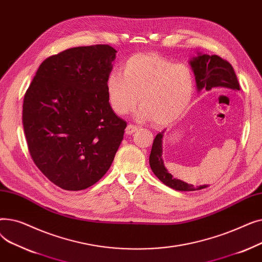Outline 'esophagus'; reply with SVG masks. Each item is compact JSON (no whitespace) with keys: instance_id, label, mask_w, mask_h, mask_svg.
Wrapping results in <instances>:
<instances>
[{"instance_id":"esophagus-1","label":"esophagus","mask_w":262,"mask_h":262,"mask_svg":"<svg viewBox=\"0 0 262 262\" xmlns=\"http://www.w3.org/2000/svg\"><path fill=\"white\" fill-rule=\"evenodd\" d=\"M137 129H138V127H137L136 125H133V124H128L127 127L125 128V133H126L127 135H132V134H134L135 132H137Z\"/></svg>"}]
</instances>
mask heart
Returning <instances> with one entry per match:
<instances>
[{
	"mask_svg": "<svg viewBox=\"0 0 262 262\" xmlns=\"http://www.w3.org/2000/svg\"><path fill=\"white\" fill-rule=\"evenodd\" d=\"M122 73H110L107 96L118 115H126L139 102L135 116L168 125L186 112L194 90V77L185 64H174L156 54H137L122 66Z\"/></svg>",
	"mask_w": 262,
	"mask_h": 262,
	"instance_id": "obj_1",
	"label": "heart"
}]
</instances>
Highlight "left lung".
I'll use <instances>...</instances> for the list:
<instances>
[{"label": "left lung", "instance_id": "1", "mask_svg": "<svg viewBox=\"0 0 262 262\" xmlns=\"http://www.w3.org/2000/svg\"><path fill=\"white\" fill-rule=\"evenodd\" d=\"M190 66L194 72L198 91L203 89L211 90L213 88H227L240 90V85L233 68L217 55H207L198 53V56L190 60ZM163 132L155 137L152 150L149 155V166L154 174L164 185L178 191H195L207 188V185L194 187L181 180L173 177L166 169L162 160V137Z\"/></svg>", "mask_w": 262, "mask_h": 262}]
</instances>
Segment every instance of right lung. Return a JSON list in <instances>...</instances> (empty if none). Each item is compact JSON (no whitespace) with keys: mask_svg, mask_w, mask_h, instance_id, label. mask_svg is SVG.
I'll return each instance as SVG.
<instances>
[{"mask_svg":"<svg viewBox=\"0 0 262 262\" xmlns=\"http://www.w3.org/2000/svg\"><path fill=\"white\" fill-rule=\"evenodd\" d=\"M116 53L95 45L53 55L25 92L22 122L31 157L63 190L99 182L123 140L127 124L114 113L106 88Z\"/></svg>","mask_w":262,"mask_h":262,"instance_id":"obj_1","label":"right lung"}]
</instances>
